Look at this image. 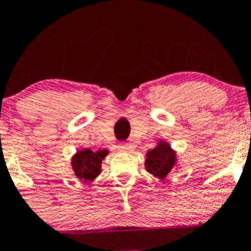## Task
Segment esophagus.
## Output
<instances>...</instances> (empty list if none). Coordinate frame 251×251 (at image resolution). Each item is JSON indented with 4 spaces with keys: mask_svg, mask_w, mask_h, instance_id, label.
Masks as SVG:
<instances>
[{
    "mask_svg": "<svg viewBox=\"0 0 251 251\" xmlns=\"http://www.w3.org/2000/svg\"><path fill=\"white\" fill-rule=\"evenodd\" d=\"M128 149H129V146L126 143H121L120 145H118V150H121V151H126Z\"/></svg>",
    "mask_w": 251,
    "mask_h": 251,
    "instance_id": "esophagus-1",
    "label": "esophagus"
}]
</instances>
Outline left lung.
Instances as JSON below:
<instances>
[{
	"mask_svg": "<svg viewBox=\"0 0 251 251\" xmlns=\"http://www.w3.org/2000/svg\"><path fill=\"white\" fill-rule=\"evenodd\" d=\"M176 157L169 144L161 141L154 149L150 150L146 154L145 167L149 173L154 176L163 179L172 172Z\"/></svg>",
	"mask_w": 251,
	"mask_h": 251,
	"instance_id": "obj_1",
	"label": "left lung"
}]
</instances>
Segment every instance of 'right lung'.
I'll list each match as a JSON object with an SVG mask.
<instances>
[{"mask_svg": "<svg viewBox=\"0 0 251 251\" xmlns=\"http://www.w3.org/2000/svg\"><path fill=\"white\" fill-rule=\"evenodd\" d=\"M107 152L106 150L93 152L89 149L77 152L72 158V168L76 176L86 182L93 181L100 174L101 161Z\"/></svg>", "mask_w": 251, "mask_h": 251, "instance_id": "add662e5", "label": "right lung"}]
</instances>
